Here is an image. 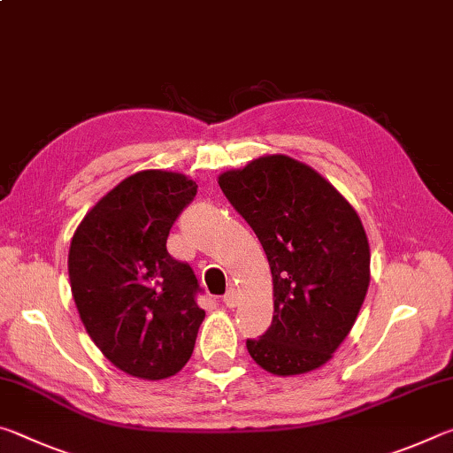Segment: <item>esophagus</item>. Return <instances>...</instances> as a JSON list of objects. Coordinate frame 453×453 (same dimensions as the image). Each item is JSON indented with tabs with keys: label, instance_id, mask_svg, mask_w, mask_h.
<instances>
[{
	"label": "esophagus",
	"instance_id": "esophagus-1",
	"mask_svg": "<svg viewBox=\"0 0 453 453\" xmlns=\"http://www.w3.org/2000/svg\"><path fill=\"white\" fill-rule=\"evenodd\" d=\"M224 303H226V308H235V305H237V294H235L234 289L227 291V294L224 296Z\"/></svg>",
	"mask_w": 453,
	"mask_h": 453
}]
</instances>
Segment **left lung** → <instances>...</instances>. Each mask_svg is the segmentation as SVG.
<instances>
[{
  "label": "left lung",
  "instance_id": "1",
  "mask_svg": "<svg viewBox=\"0 0 453 453\" xmlns=\"http://www.w3.org/2000/svg\"><path fill=\"white\" fill-rule=\"evenodd\" d=\"M254 229L273 280V319L248 340L254 362L273 375H300L334 357L370 286V243L351 203L308 164L262 156L218 178Z\"/></svg>",
  "mask_w": 453,
  "mask_h": 453
}]
</instances>
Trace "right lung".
Segmentation results:
<instances>
[{
	"label": "right lung",
	"mask_w": 453,
	"mask_h": 453,
	"mask_svg": "<svg viewBox=\"0 0 453 453\" xmlns=\"http://www.w3.org/2000/svg\"><path fill=\"white\" fill-rule=\"evenodd\" d=\"M194 180L143 170L99 199L67 256L72 296L99 351L134 378L165 380L191 357L205 311L194 270L167 254L173 221L196 197Z\"/></svg>",
	"instance_id": "add662e5"
}]
</instances>
